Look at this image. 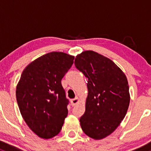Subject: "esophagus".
I'll return each instance as SVG.
<instances>
[{
    "label": "esophagus",
    "instance_id": "obj_1",
    "mask_svg": "<svg viewBox=\"0 0 151 151\" xmlns=\"http://www.w3.org/2000/svg\"><path fill=\"white\" fill-rule=\"evenodd\" d=\"M78 102H79V99L77 97L74 98V99H71V105H72V106H74L76 104L78 103Z\"/></svg>",
    "mask_w": 151,
    "mask_h": 151
}]
</instances>
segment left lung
Masks as SVG:
<instances>
[{"mask_svg":"<svg viewBox=\"0 0 151 151\" xmlns=\"http://www.w3.org/2000/svg\"><path fill=\"white\" fill-rule=\"evenodd\" d=\"M74 64L88 80L80 125L89 137L101 139L114 132L126 114L130 103L126 76L112 60L93 51L77 55Z\"/></svg>","mask_w":151,"mask_h":151,"instance_id":"obj_1","label":"left lung"}]
</instances>
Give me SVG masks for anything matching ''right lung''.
<instances>
[{"label":"right lung","instance_id":"add662e5","mask_svg":"<svg viewBox=\"0 0 151 151\" xmlns=\"http://www.w3.org/2000/svg\"><path fill=\"white\" fill-rule=\"evenodd\" d=\"M74 59L63 52L46 54L26 66L17 86L20 114L29 128L43 139L58 135L68 115L69 101L61 80Z\"/></svg>","mask_w":151,"mask_h":151}]
</instances>
